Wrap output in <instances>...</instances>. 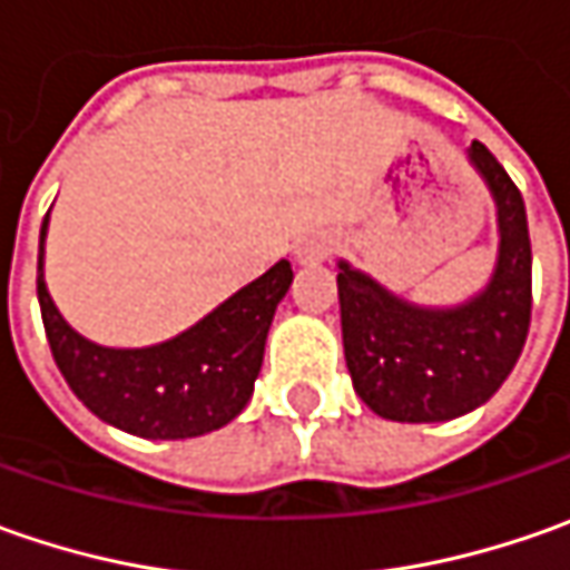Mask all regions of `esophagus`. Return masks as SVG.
Instances as JSON below:
<instances>
[{
	"mask_svg": "<svg viewBox=\"0 0 570 570\" xmlns=\"http://www.w3.org/2000/svg\"><path fill=\"white\" fill-rule=\"evenodd\" d=\"M333 247H336V240L330 234H311V237H304L297 244L295 256L297 263H320V259H326L333 253Z\"/></svg>",
	"mask_w": 570,
	"mask_h": 570,
	"instance_id": "esophagus-1",
	"label": "esophagus"
}]
</instances>
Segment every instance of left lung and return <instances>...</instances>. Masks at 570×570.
Wrapping results in <instances>:
<instances>
[{
    "label": "left lung",
    "instance_id": "1",
    "mask_svg": "<svg viewBox=\"0 0 570 570\" xmlns=\"http://www.w3.org/2000/svg\"><path fill=\"white\" fill-rule=\"evenodd\" d=\"M470 161L492 189L501 230L498 269L482 295L428 311L340 263L345 364L364 405L390 422H448L492 400L530 333L533 250L523 196L482 142H472Z\"/></svg>",
    "mask_w": 570,
    "mask_h": 570
}]
</instances>
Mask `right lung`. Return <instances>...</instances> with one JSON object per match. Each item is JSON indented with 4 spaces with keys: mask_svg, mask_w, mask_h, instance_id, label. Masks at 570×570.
<instances>
[{
    "mask_svg": "<svg viewBox=\"0 0 570 570\" xmlns=\"http://www.w3.org/2000/svg\"><path fill=\"white\" fill-rule=\"evenodd\" d=\"M43 234L37 256V301L56 367L100 422L151 441L199 438L228 425L247 405L263 367L278 301L292 285V263L278 259L177 340L148 348H104L59 317L43 285Z\"/></svg>",
    "mask_w": 570,
    "mask_h": 570,
    "instance_id": "right-lung-1",
    "label": "right lung"
}]
</instances>
